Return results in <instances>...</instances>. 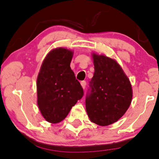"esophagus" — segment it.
<instances>
[{"label": "esophagus", "mask_w": 159, "mask_h": 159, "mask_svg": "<svg viewBox=\"0 0 159 159\" xmlns=\"http://www.w3.org/2000/svg\"><path fill=\"white\" fill-rule=\"evenodd\" d=\"M80 84H81L82 88H83V89H84V88H85V86H86V82L85 81H82L81 82H80Z\"/></svg>", "instance_id": "esophagus-1"}]
</instances>
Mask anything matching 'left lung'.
Listing matches in <instances>:
<instances>
[{"instance_id": "1", "label": "left lung", "mask_w": 159, "mask_h": 159, "mask_svg": "<svg viewBox=\"0 0 159 159\" xmlns=\"http://www.w3.org/2000/svg\"><path fill=\"white\" fill-rule=\"evenodd\" d=\"M94 75L85 109L92 123L106 126L117 122L131 103L133 90L129 77L115 59L92 52Z\"/></svg>"}]
</instances>
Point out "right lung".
<instances>
[{
	"label": "right lung",
	"mask_w": 159,
	"mask_h": 159,
	"mask_svg": "<svg viewBox=\"0 0 159 159\" xmlns=\"http://www.w3.org/2000/svg\"><path fill=\"white\" fill-rule=\"evenodd\" d=\"M74 51L57 47L47 53L38 74L37 105L43 117L50 123L66 118L83 90L70 67Z\"/></svg>",
	"instance_id": "add662e5"
}]
</instances>
